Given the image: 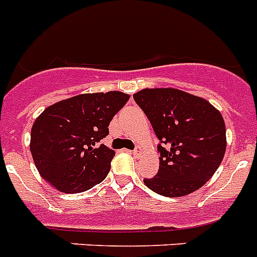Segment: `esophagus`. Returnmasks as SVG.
I'll list each match as a JSON object with an SVG mask.
<instances>
[{
	"label": "esophagus",
	"mask_w": 257,
	"mask_h": 257,
	"mask_svg": "<svg viewBox=\"0 0 257 257\" xmlns=\"http://www.w3.org/2000/svg\"><path fill=\"white\" fill-rule=\"evenodd\" d=\"M141 153H143V149H141L140 147H137L135 150H133V156H135V157H140V154Z\"/></svg>",
	"instance_id": "34e87169"
}]
</instances>
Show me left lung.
<instances>
[{
  "label": "left lung",
  "instance_id": "obj_1",
  "mask_svg": "<svg viewBox=\"0 0 257 257\" xmlns=\"http://www.w3.org/2000/svg\"><path fill=\"white\" fill-rule=\"evenodd\" d=\"M133 97L162 143L157 176L144 183L172 198L201 189L226 153L222 113L203 97L177 88H144Z\"/></svg>",
  "mask_w": 257,
  "mask_h": 257
}]
</instances>
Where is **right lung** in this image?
<instances>
[{"instance_id": "add662e5", "label": "right lung", "mask_w": 257, "mask_h": 257, "mask_svg": "<svg viewBox=\"0 0 257 257\" xmlns=\"http://www.w3.org/2000/svg\"><path fill=\"white\" fill-rule=\"evenodd\" d=\"M128 100V93L120 91L81 93L46 108L30 135L31 156L42 178L68 194L104 181L114 150L99 143Z\"/></svg>"}]
</instances>
